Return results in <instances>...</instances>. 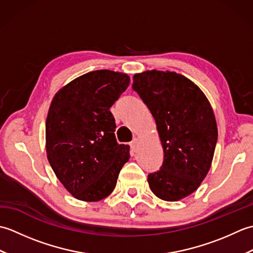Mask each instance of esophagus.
I'll use <instances>...</instances> for the list:
<instances>
[{"instance_id":"obj_1","label":"esophagus","mask_w":253,"mask_h":253,"mask_svg":"<svg viewBox=\"0 0 253 253\" xmlns=\"http://www.w3.org/2000/svg\"><path fill=\"white\" fill-rule=\"evenodd\" d=\"M138 146H139V139L138 138H133L132 141L130 142L131 149L133 150V151H136V150L138 149Z\"/></svg>"}]
</instances>
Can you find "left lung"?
I'll return each mask as SVG.
<instances>
[{
    "label": "left lung",
    "mask_w": 253,
    "mask_h": 253,
    "mask_svg": "<svg viewBox=\"0 0 253 253\" xmlns=\"http://www.w3.org/2000/svg\"><path fill=\"white\" fill-rule=\"evenodd\" d=\"M132 90L157 124L164 161L148 175L155 196L177 201L198 189L211 168L217 142L213 110L201 89L175 72L150 71L133 76Z\"/></svg>",
    "instance_id": "8db88e82"
}]
</instances>
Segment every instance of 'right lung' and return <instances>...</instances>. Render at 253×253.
Listing matches in <instances>:
<instances>
[{
    "label": "right lung",
    "instance_id": "obj_1",
    "mask_svg": "<svg viewBox=\"0 0 253 253\" xmlns=\"http://www.w3.org/2000/svg\"><path fill=\"white\" fill-rule=\"evenodd\" d=\"M128 84L126 74L101 69L74 79L53 98L45 123L47 160L79 200L109 196L129 160V146L116 141L110 111Z\"/></svg>",
    "mask_w": 253,
    "mask_h": 253
}]
</instances>
